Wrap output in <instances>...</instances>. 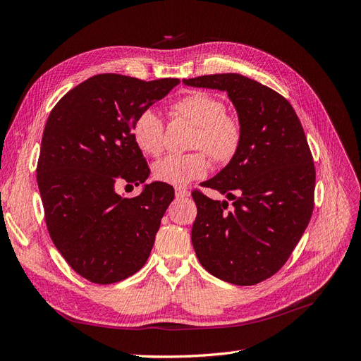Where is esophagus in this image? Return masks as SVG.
<instances>
[{
  "label": "esophagus",
  "mask_w": 361,
  "mask_h": 361,
  "mask_svg": "<svg viewBox=\"0 0 361 361\" xmlns=\"http://www.w3.org/2000/svg\"><path fill=\"white\" fill-rule=\"evenodd\" d=\"M174 194H176L178 199H185V197H188V195H190V191L187 188L176 187V188H174Z\"/></svg>",
  "instance_id": "esophagus-1"
}]
</instances>
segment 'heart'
<instances>
[{
    "instance_id": "heart-1",
    "label": "heart",
    "mask_w": 361,
    "mask_h": 361,
    "mask_svg": "<svg viewBox=\"0 0 361 361\" xmlns=\"http://www.w3.org/2000/svg\"><path fill=\"white\" fill-rule=\"evenodd\" d=\"M174 111L197 125L190 154H169L154 164V178L159 182L183 187L194 179L204 178L209 171V153L216 164L231 162L243 143L239 120L226 113V105L218 97L195 92L174 104ZM133 138L146 155L157 157L164 149V123L159 114L147 108L133 123Z\"/></svg>"
}]
</instances>
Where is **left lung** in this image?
I'll return each instance as SVG.
<instances>
[{
  "label": "left lung",
  "instance_id": "obj_1",
  "mask_svg": "<svg viewBox=\"0 0 361 361\" xmlns=\"http://www.w3.org/2000/svg\"><path fill=\"white\" fill-rule=\"evenodd\" d=\"M226 92L243 126L238 155L204 187L232 200L192 192L197 216L191 241L202 267L238 286L274 276L286 264L313 212L314 164L292 105L269 87L239 73L183 80Z\"/></svg>",
  "mask_w": 361,
  "mask_h": 361
}]
</instances>
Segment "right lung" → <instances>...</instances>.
Listing matches in <instances>:
<instances>
[{
    "label": "right lung",
    "instance_id": "add662e5",
    "mask_svg": "<svg viewBox=\"0 0 361 361\" xmlns=\"http://www.w3.org/2000/svg\"><path fill=\"white\" fill-rule=\"evenodd\" d=\"M179 82L94 75L64 94L47 120L37 185L48 232L71 268L96 285H111L143 268L174 199L164 182L145 185L130 199L116 187L149 178L133 123Z\"/></svg>",
    "mask_w": 361,
    "mask_h": 361
}]
</instances>
